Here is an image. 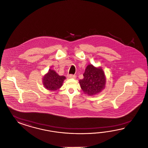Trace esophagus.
I'll use <instances>...</instances> for the list:
<instances>
[{"label": "esophagus", "mask_w": 148, "mask_h": 148, "mask_svg": "<svg viewBox=\"0 0 148 148\" xmlns=\"http://www.w3.org/2000/svg\"><path fill=\"white\" fill-rule=\"evenodd\" d=\"M68 76L69 77V78H75L76 76L75 75H73V74H69L68 75Z\"/></svg>", "instance_id": "1"}]
</instances>
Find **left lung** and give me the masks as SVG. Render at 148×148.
<instances>
[{
	"label": "left lung",
	"instance_id": "left-lung-1",
	"mask_svg": "<svg viewBox=\"0 0 148 148\" xmlns=\"http://www.w3.org/2000/svg\"><path fill=\"white\" fill-rule=\"evenodd\" d=\"M83 75L84 78L79 80V83L85 94L93 95L105 88L106 77L101 68L95 67L92 64H88Z\"/></svg>",
	"mask_w": 148,
	"mask_h": 148
}]
</instances>
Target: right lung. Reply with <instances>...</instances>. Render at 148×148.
I'll return each mask as SVG.
<instances>
[{
	"instance_id": "obj_1",
	"label": "right lung",
	"mask_w": 148,
	"mask_h": 148,
	"mask_svg": "<svg viewBox=\"0 0 148 148\" xmlns=\"http://www.w3.org/2000/svg\"><path fill=\"white\" fill-rule=\"evenodd\" d=\"M64 76H60L54 70L49 69L48 72L43 77V85L47 90L50 91L58 90L62 86Z\"/></svg>"
}]
</instances>
